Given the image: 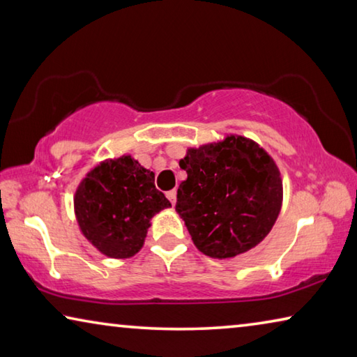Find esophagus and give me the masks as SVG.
Wrapping results in <instances>:
<instances>
[{"label": "esophagus", "instance_id": "1", "mask_svg": "<svg viewBox=\"0 0 357 357\" xmlns=\"http://www.w3.org/2000/svg\"><path fill=\"white\" fill-rule=\"evenodd\" d=\"M167 198H168V200L172 202V204L176 203V190H170V192H167Z\"/></svg>", "mask_w": 357, "mask_h": 357}]
</instances>
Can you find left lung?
Returning <instances> with one entry per match:
<instances>
[{
    "label": "left lung",
    "instance_id": "1",
    "mask_svg": "<svg viewBox=\"0 0 357 357\" xmlns=\"http://www.w3.org/2000/svg\"><path fill=\"white\" fill-rule=\"evenodd\" d=\"M179 167L176 213L193 244L211 258H233L268 236L283 200L275 162L259 144L241 135L189 148Z\"/></svg>",
    "mask_w": 357,
    "mask_h": 357
}]
</instances>
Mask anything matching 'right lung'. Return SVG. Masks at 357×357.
Returning <instances> with one entry per match:
<instances>
[{"instance_id": "obj_1", "label": "right lung", "mask_w": 357, "mask_h": 357, "mask_svg": "<svg viewBox=\"0 0 357 357\" xmlns=\"http://www.w3.org/2000/svg\"><path fill=\"white\" fill-rule=\"evenodd\" d=\"M172 203L155 189L154 173L130 155L94 167L77 187L75 217L83 236L110 258L142 249L151 219Z\"/></svg>"}]
</instances>
